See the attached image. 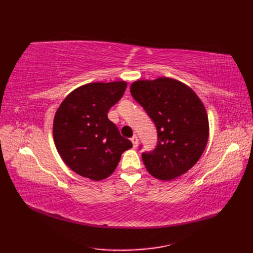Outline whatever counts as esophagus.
I'll list each match as a JSON object with an SVG mask.
<instances>
[{"label": "esophagus", "mask_w": 253, "mask_h": 253, "mask_svg": "<svg viewBox=\"0 0 253 253\" xmlns=\"http://www.w3.org/2000/svg\"><path fill=\"white\" fill-rule=\"evenodd\" d=\"M130 140H131V142L133 144V147H137V144H138V137H137V135H133L130 138Z\"/></svg>", "instance_id": "esophagus-1"}]
</instances>
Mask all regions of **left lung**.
Listing matches in <instances>:
<instances>
[{"instance_id": "8db88e82", "label": "left lung", "mask_w": 253, "mask_h": 253, "mask_svg": "<svg viewBox=\"0 0 253 253\" xmlns=\"http://www.w3.org/2000/svg\"><path fill=\"white\" fill-rule=\"evenodd\" d=\"M130 93L158 131L157 147L142 153L147 170L161 180L185 174L201 158L209 139L208 114L201 100L188 85L169 77L137 80Z\"/></svg>"}]
</instances>
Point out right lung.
<instances>
[{
    "label": "right lung",
    "mask_w": 253,
    "mask_h": 253,
    "mask_svg": "<svg viewBox=\"0 0 253 253\" xmlns=\"http://www.w3.org/2000/svg\"><path fill=\"white\" fill-rule=\"evenodd\" d=\"M125 82L92 83L69 93L53 122V138L62 160L83 177L102 180L115 170L122 153L132 147L107 118L121 100Z\"/></svg>",
    "instance_id": "add662e5"
}]
</instances>
